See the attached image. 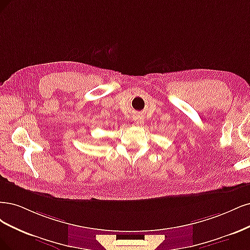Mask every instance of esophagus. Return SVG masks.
<instances>
[{"instance_id": "obj_1", "label": "esophagus", "mask_w": 250, "mask_h": 250, "mask_svg": "<svg viewBox=\"0 0 250 250\" xmlns=\"http://www.w3.org/2000/svg\"><path fill=\"white\" fill-rule=\"evenodd\" d=\"M134 122L137 124V125H143V117H142V115H140V114H136L135 116H134Z\"/></svg>"}]
</instances>
